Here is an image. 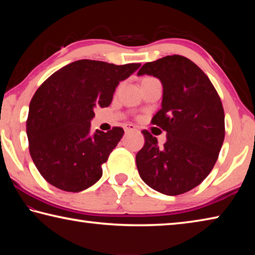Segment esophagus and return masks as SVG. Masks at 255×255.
<instances>
[{"instance_id": "esophagus-1", "label": "esophagus", "mask_w": 255, "mask_h": 255, "mask_svg": "<svg viewBox=\"0 0 255 255\" xmlns=\"http://www.w3.org/2000/svg\"><path fill=\"white\" fill-rule=\"evenodd\" d=\"M124 128H125V131H126V132H129V131H136V130H137L136 127L133 126L132 124H125V125H124Z\"/></svg>"}]
</instances>
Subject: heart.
<instances>
[{
	"mask_svg": "<svg viewBox=\"0 0 255 255\" xmlns=\"http://www.w3.org/2000/svg\"><path fill=\"white\" fill-rule=\"evenodd\" d=\"M145 79H149V77H145ZM145 79H143V80H145Z\"/></svg>",
	"mask_w": 255,
	"mask_h": 255,
	"instance_id": "heart-1",
	"label": "heart"
}]
</instances>
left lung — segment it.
Here are the masks:
<instances>
[{
  "mask_svg": "<svg viewBox=\"0 0 255 255\" xmlns=\"http://www.w3.org/2000/svg\"><path fill=\"white\" fill-rule=\"evenodd\" d=\"M162 82V108L152 119L166 131V141L143 130L144 147L136 155L144 182L167 196H178L200 184L217 161L225 138V114L217 91L189 58L165 56L144 64L137 75Z\"/></svg>",
  "mask_w": 255,
  "mask_h": 255,
  "instance_id": "1",
  "label": "left lung"
}]
</instances>
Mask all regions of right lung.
<instances>
[{
	"instance_id": "right-lung-1",
	"label": "right lung",
	"mask_w": 255,
	"mask_h": 255,
	"mask_svg": "<svg viewBox=\"0 0 255 255\" xmlns=\"http://www.w3.org/2000/svg\"><path fill=\"white\" fill-rule=\"evenodd\" d=\"M139 66L81 59L39 86L29 106L27 135L32 161L47 182L80 192L101 178L102 164L122 139L124 129L90 132L94 108L109 106L119 82Z\"/></svg>"
}]
</instances>
